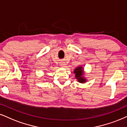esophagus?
I'll return each instance as SVG.
<instances>
[{
  "label": "esophagus",
  "instance_id": "1",
  "mask_svg": "<svg viewBox=\"0 0 127 127\" xmlns=\"http://www.w3.org/2000/svg\"><path fill=\"white\" fill-rule=\"evenodd\" d=\"M65 64H64V63H61V66L64 67V66H65Z\"/></svg>",
  "mask_w": 127,
  "mask_h": 127
}]
</instances>
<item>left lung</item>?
<instances>
[{
    "label": "left lung",
    "mask_w": 127,
    "mask_h": 127,
    "mask_svg": "<svg viewBox=\"0 0 127 127\" xmlns=\"http://www.w3.org/2000/svg\"><path fill=\"white\" fill-rule=\"evenodd\" d=\"M74 73L76 79H77L78 81L80 83H85L87 81V79H85V78L83 76V75H84V69L81 66H78L77 68L75 69L74 70Z\"/></svg>",
    "instance_id": "1"
}]
</instances>
